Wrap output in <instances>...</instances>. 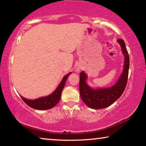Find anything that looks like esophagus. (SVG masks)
Masks as SVG:
<instances>
[{
  "label": "esophagus",
  "mask_w": 146,
  "mask_h": 146,
  "mask_svg": "<svg viewBox=\"0 0 146 146\" xmlns=\"http://www.w3.org/2000/svg\"><path fill=\"white\" fill-rule=\"evenodd\" d=\"M80 71H81V70H80L79 68H77V69H76V71H77V72L79 73V72H80Z\"/></svg>",
  "instance_id": "34e87169"
}]
</instances>
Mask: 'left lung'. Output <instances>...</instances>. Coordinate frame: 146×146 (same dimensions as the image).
Segmentation results:
<instances>
[{
	"label": "left lung",
	"instance_id": "obj_1",
	"mask_svg": "<svg viewBox=\"0 0 146 146\" xmlns=\"http://www.w3.org/2000/svg\"><path fill=\"white\" fill-rule=\"evenodd\" d=\"M124 55V67L118 81L112 87L108 88H92L87 83L88 76L82 71L80 73L79 91L84 103L93 109L104 108L111 105L122 95L126 88L128 80L130 59L126 45L122 39L117 40Z\"/></svg>",
	"mask_w": 146,
	"mask_h": 146
}]
</instances>
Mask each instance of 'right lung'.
<instances>
[{
	"label": "right lung",
	"instance_id": "add662e5",
	"mask_svg": "<svg viewBox=\"0 0 146 146\" xmlns=\"http://www.w3.org/2000/svg\"><path fill=\"white\" fill-rule=\"evenodd\" d=\"M70 74H71V72L65 75L64 77L61 80V83L57 86L56 89L52 93H51L48 96H42V97L38 98L34 100L28 99V98H24V96L21 95H20V97L22 98V100H24L26 104H28V106L32 108H34V109L40 110L51 109L52 108L54 107L60 100L61 93H62L63 88H64L65 82H66L67 79Z\"/></svg>",
	"mask_w": 146,
	"mask_h": 146
}]
</instances>
